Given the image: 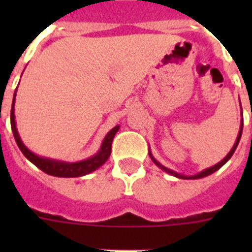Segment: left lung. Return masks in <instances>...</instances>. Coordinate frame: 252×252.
<instances>
[{
  "label": "left lung",
  "instance_id": "8db88e82",
  "mask_svg": "<svg viewBox=\"0 0 252 252\" xmlns=\"http://www.w3.org/2000/svg\"><path fill=\"white\" fill-rule=\"evenodd\" d=\"M242 128H243V124H242V126H241V130H239L238 137H237V141H235L234 146H233V149H231L230 152H229V154H227L226 157L223 158V159H222V161H221V162H219L217 165L213 166V167H209V168H207V170H204V171L199 172L197 175H193V176H184V175H180V174H176V172H174V171H172V170H170V168H166V167H163V166H162V165H159V163H158V162L156 161V159H154L153 157H152V154H150V158H152V159H153L154 163H156V165L159 166V167H161L162 170H165L166 172H168V174H171V175L176 176V178H180V179H199V178H204V176L211 175V174H213V172H215V171H217V170H219L220 167H222V166L225 165V163H226V162L229 161V159H230L231 156L234 154L235 149H237V146H238V144H239V140H241V136H242Z\"/></svg>",
  "mask_w": 252,
  "mask_h": 252
}]
</instances>
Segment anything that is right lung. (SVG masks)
<instances>
[{"label":"right lung","mask_w":252,"mask_h":252,"mask_svg":"<svg viewBox=\"0 0 252 252\" xmlns=\"http://www.w3.org/2000/svg\"><path fill=\"white\" fill-rule=\"evenodd\" d=\"M14 100H15V95L13 99V106H11V114H10V123H11V130H13L14 138L17 141L18 148L21 149V152L25 154V157L31 161L33 165L39 167L41 171H44L45 174L53 176H60V178H77V176L86 175L89 172L94 171L98 167L104 163L108 159L111 154V148H112V140H114L115 134L119 130V126H115L107 133L106 138L103 140V144L100 146V150L95 154L94 157L89 158L86 161L76 162V163H66V162H59L53 161V159H47V158H40L31 153L21 141L19 134L15 128V120H14Z\"/></svg>","instance_id":"add662e5"}]
</instances>
